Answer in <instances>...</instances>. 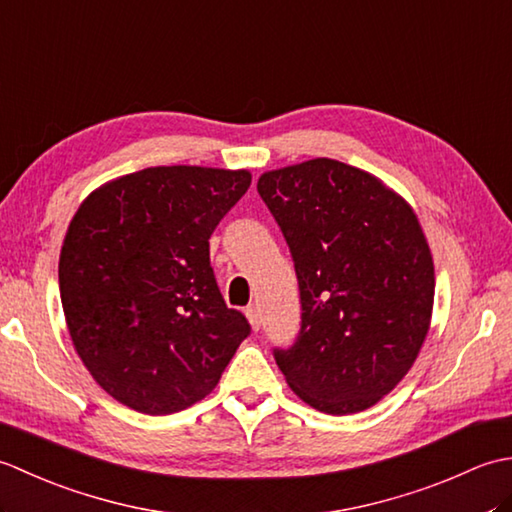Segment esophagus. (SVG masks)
I'll return each instance as SVG.
<instances>
[{"label":"esophagus","mask_w":512,"mask_h":512,"mask_svg":"<svg viewBox=\"0 0 512 512\" xmlns=\"http://www.w3.org/2000/svg\"><path fill=\"white\" fill-rule=\"evenodd\" d=\"M246 317H248L250 325H253V330L262 328V310H259V306H248L246 308Z\"/></svg>","instance_id":"obj_1"}]
</instances>
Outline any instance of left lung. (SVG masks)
<instances>
[{"label": "left lung", "mask_w": 512, "mask_h": 512, "mask_svg": "<svg viewBox=\"0 0 512 512\" xmlns=\"http://www.w3.org/2000/svg\"><path fill=\"white\" fill-rule=\"evenodd\" d=\"M299 281L301 328L275 361L332 416L369 409L416 361L433 308V259L411 206L367 171L314 158L257 182Z\"/></svg>", "instance_id": "8db88e82"}]
</instances>
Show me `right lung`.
<instances>
[{"mask_svg": "<svg viewBox=\"0 0 512 512\" xmlns=\"http://www.w3.org/2000/svg\"><path fill=\"white\" fill-rule=\"evenodd\" d=\"M248 187V171L149 167L103 184L72 217L59 259L65 323L96 383L129 409L195 405L250 334L209 257Z\"/></svg>", "mask_w": 512, "mask_h": 512, "instance_id": "right-lung-1", "label": "right lung"}]
</instances>
